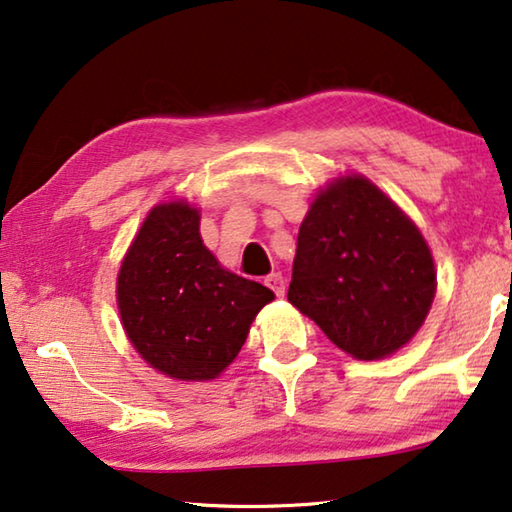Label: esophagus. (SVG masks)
I'll return each mask as SVG.
<instances>
[{
	"label": "esophagus",
	"instance_id": "34e87169",
	"mask_svg": "<svg viewBox=\"0 0 512 512\" xmlns=\"http://www.w3.org/2000/svg\"><path fill=\"white\" fill-rule=\"evenodd\" d=\"M264 284L271 289L277 298H284V277L280 273H271L264 280Z\"/></svg>",
	"mask_w": 512,
	"mask_h": 512
}]
</instances>
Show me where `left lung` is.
<instances>
[{
	"mask_svg": "<svg viewBox=\"0 0 512 512\" xmlns=\"http://www.w3.org/2000/svg\"><path fill=\"white\" fill-rule=\"evenodd\" d=\"M436 296V268L418 225L368 178L320 189L298 232L289 302L354 359L409 343Z\"/></svg>",
	"mask_w": 512,
	"mask_h": 512,
	"instance_id": "left-lung-1",
	"label": "left lung"
}]
</instances>
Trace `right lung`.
<instances>
[{"mask_svg":"<svg viewBox=\"0 0 512 512\" xmlns=\"http://www.w3.org/2000/svg\"><path fill=\"white\" fill-rule=\"evenodd\" d=\"M198 228L201 214L189 203L155 205L117 275L128 341L151 368L183 381L219 377L275 298L264 284L225 271Z\"/></svg>","mask_w":512,"mask_h":512,"instance_id":"1","label":"right lung"}]
</instances>
